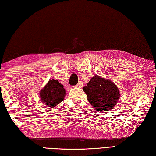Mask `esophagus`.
Returning <instances> with one entry per match:
<instances>
[{"mask_svg": "<svg viewBox=\"0 0 156 156\" xmlns=\"http://www.w3.org/2000/svg\"><path fill=\"white\" fill-rule=\"evenodd\" d=\"M82 86H83V83H81V82L80 83H79L77 86H76V87H82Z\"/></svg>", "mask_w": 156, "mask_h": 156, "instance_id": "obj_1", "label": "esophagus"}]
</instances>
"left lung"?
<instances>
[{"instance_id":"8db88e82","label":"left lung","mask_w":156,"mask_h":156,"mask_svg":"<svg viewBox=\"0 0 156 156\" xmlns=\"http://www.w3.org/2000/svg\"><path fill=\"white\" fill-rule=\"evenodd\" d=\"M83 90L87 101L98 111L113 109L120 97L118 87L113 82L97 75L90 79Z\"/></svg>"}]
</instances>
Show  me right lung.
I'll return each mask as SVG.
<instances>
[{
  "mask_svg": "<svg viewBox=\"0 0 156 156\" xmlns=\"http://www.w3.org/2000/svg\"><path fill=\"white\" fill-rule=\"evenodd\" d=\"M66 91L63 85L55 79H50L40 91V98L49 107H55L64 100Z\"/></svg>",
  "mask_w": 156,
  "mask_h": 156,
  "instance_id": "1",
  "label": "right lung"
}]
</instances>
